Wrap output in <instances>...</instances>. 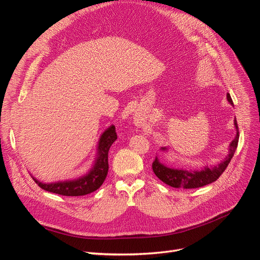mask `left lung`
<instances>
[{
	"instance_id": "obj_1",
	"label": "left lung",
	"mask_w": 260,
	"mask_h": 260,
	"mask_svg": "<svg viewBox=\"0 0 260 260\" xmlns=\"http://www.w3.org/2000/svg\"><path fill=\"white\" fill-rule=\"evenodd\" d=\"M226 100L232 106H234L230 94H226ZM234 127L235 131H237V135H235L234 139L229 145V152H228L225 158L220 161L218 165H214V166H204L200 169H186L179 167L177 168L170 167L168 165L161 162L158 158V156H156V158L153 162L154 174L157 176V178L161 180L164 183H166L172 187L196 188L215 182L228 167V165L231 161L232 157L235 153V149L238 147L239 129L237 119H234ZM160 151L162 153H168L169 147H161Z\"/></svg>"
}]
</instances>
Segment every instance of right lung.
<instances>
[{
  "label": "right lung",
  "mask_w": 260,
  "mask_h": 260,
  "mask_svg": "<svg viewBox=\"0 0 260 260\" xmlns=\"http://www.w3.org/2000/svg\"><path fill=\"white\" fill-rule=\"evenodd\" d=\"M116 140V128L112 124L102 133L98 144L96 157L91 169L79 178L51 183H43L36 178L32 179L43 190L64 196H82L96 191L106 179L108 172V151Z\"/></svg>",
  "instance_id": "add662e5"
}]
</instances>
